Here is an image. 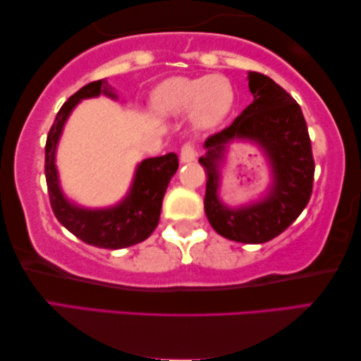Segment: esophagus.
<instances>
[{
	"instance_id": "obj_1",
	"label": "esophagus",
	"mask_w": 361,
	"mask_h": 361,
	"mask_svg": "<svg viewBox=\"0 0 361 361\" xmlns=\"http://www.w3.org/2000/svg\"><path fill=\"white\" fill-rule=\"evenodd\" d=\"M195 158H197V150H195V147L190 144V142H187V144L182 145L180 149V161L190 163Z\"/></svg>"
}]
</instances>
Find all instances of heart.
Returning <instances> with one entry per match:
<instances>
[{
	"mask_svg": "<svg viewBox=\"0 0 361 361\" xmlns=\"http://www.w3.org/2000/svg\"><path fill=\"white\" fill-rule=\"evenodd\" d=\"M152 105L163 115L190 111L195 128L211 129L228 115L233 105V90L222 76H176L158 86Z\"/></svg>",
	"mask_w": 361,
	"mask_h": 361,
	"instance_id": "obj_1",
	"label": "heart"
}]
</instances>
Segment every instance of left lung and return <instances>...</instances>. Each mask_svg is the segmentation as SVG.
Here are the masks:
<instances>
[{"label": "left lung", "instance_id": "1", "mask_svg": "<svg viewBox=\"0 0 361 361\" xmlns=\"http://www.w3.org/2000/svg\"><path fill=\"white\" fill-rule=\"evenodd\" d=\"M254 100L221 133L204 142L208 153L200 158L204 168V212L224 238L238 243H265L291 226L309 203L314 187L315 161L309 129L299 104L267 75L250 72ZM233 138L256 141L269 157L274 184L264 200L232 210L216 197L219 159Z\"/></svg>", "mask_w": 361, "mask_h": 361}]
</instances>
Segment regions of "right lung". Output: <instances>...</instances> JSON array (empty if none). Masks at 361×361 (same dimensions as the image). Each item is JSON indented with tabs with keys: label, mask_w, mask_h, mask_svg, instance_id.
Instances as JSON below:
<instances>
[{
	"label": "right lung",
	"mask_w": 361,
	"mask_h": 361,
	"mask_svg": "<svg viewBox=\"0 0 361 361\" xmlns=\"http://www.w3.org/2000/svg\"><path fill=\"white\" fill-rule=\"evenodd\" d=\"M100 94L116 99L114 87L104 78L82 86L59 110L46 139L44 174L51 208L57 221L68 232L87 245L104 250H121L147 240L157 228L164 192L171 177L179 168V159L176 153L144 159L135 169L134 182L128 197L114 208L85 209L70 203L59 187L54 164L56 147L65 121L75 105L82 99L97 97Z\"/></svg>",
	"instance_id": "right-lung-1"
}]
</instances>
